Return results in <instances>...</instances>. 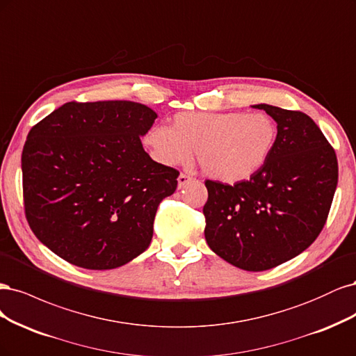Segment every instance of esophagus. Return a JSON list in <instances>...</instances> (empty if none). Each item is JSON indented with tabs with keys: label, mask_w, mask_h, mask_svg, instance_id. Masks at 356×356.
<instances>
[{
	"label": "esophagus",
	"mask_w": 356,
	"mask_h": 356,
	"mask_svg": "<svg viewBox=\"0 0 356 356\" xmlns=\"http://www.w3.org/2000/svg\"><path fill=\"white\" fill-rule=\"evenodd\" d=\"M192 180H193L192 176L181 173V175L177 177V186H179V189H181V188H185L186 185H189V183H191Z\"/></svg>",
	"instance_id": "obj_1"
}]
</instances>
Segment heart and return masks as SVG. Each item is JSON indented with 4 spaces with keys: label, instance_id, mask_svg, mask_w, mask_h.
I'll use <instances>...</instances> for the list:
<instances>
[{
    "label": "heart",
    "instance_id": "b5f03b06",
    "mask_svg": "<svg viewBox=\"0 0 356 356\" xmlns=\"http://www.w3.org/2000/svg\"><path fill=\"white\" fill-rule=\"evenodd\" d=\"M278 140L275 120L265 112H181L171 127L156 124L143 137L156 163H191L193 151L204 173L223 183H239L265 167Z\"/></svg>",
    "mask_w": 356,
    "mask_h": 356
}]
</instances>
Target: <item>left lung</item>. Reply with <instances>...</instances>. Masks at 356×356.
<instances>
[{
    "mask_svg": "<svg viewBox=\"0 0 356 356\" xmlns=\"http://www.w3.org/2000/svg\"><path fill=\"white\" fill-rule=\"evenodd\" d=\"M278 127L268 164L234 186L205 180V239L214 253L251 272L268 270L311 245L337 188L334 149L311 117L259 103Z\"/></svg>",
    "mask_w": 356,
    "mask_h": 356,
    "instance_id": "left-lung-1",
    "label": "left lung"
}]
</instances>
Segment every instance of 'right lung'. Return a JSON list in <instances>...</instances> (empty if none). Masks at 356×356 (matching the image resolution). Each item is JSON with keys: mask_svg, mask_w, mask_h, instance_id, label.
<instances>
[{"mask_svg": "<svg viewBox=\"0 0 356 356\" xmlns=\"http://www.w3.org/2000/svg\"><path fill=\"white\" fill-rule=\"evenodd\" d=\"M156 117L129 100L70 102L31 129L22 152L25 213L54 254L106 270L151 244L158 205L179 177L142 146Z\"/></svg>", "mask_w": 356, "mask_h": 356, "instance_id": "add662e5", "label": "right lung"}]
</instances>
